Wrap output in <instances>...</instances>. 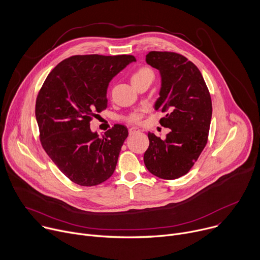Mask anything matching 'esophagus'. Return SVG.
I'll list each match as a JSON object with an SVG mask.
<instances>
[{
    "instance_id": "obj_1",
    "label": "esophagus",
    "mask_w": 260,
    "mask_h": 260,
    "mask_svg": "<svg viewBox=\"0 0 260 260\" xmlns=\"http://www.w3.org/2000/svg\"><path fill=\"white\" fill-rule=\"evenodd\" d=\"M139 132H140V128H138V127H131L129 128V135H134V134L139 133Z\"/></svg>"
}]
</instances>
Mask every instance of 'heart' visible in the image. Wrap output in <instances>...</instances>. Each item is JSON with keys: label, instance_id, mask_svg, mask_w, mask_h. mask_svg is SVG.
<instances>
[{"label": "heart", "instance_id": "obj_1", "mask_svg": "<svg viewBox=\"0 0 260 260\" xmlns=\"http://www.w3.org/2000/svg\"><path fill=\"white\" fill-rule=\"evenodd\" d=\"M154 79V73L153 71L149 68V67H140L138 68L134 74L132 75V83L136 84L142 81H153ZM144 111L145 110H139V111H135V112L131 113L129 115H127L125 117V120L131 122V123H139L144 115Z\"/></svg>", "mask_w": 260, "mask_h": 260}]
</instances>
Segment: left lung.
<instances>
[{"mask_svg": "<svg viewBox=\"0 0 260 260\" xmlns=\"http://www.w3.org/2000/svg\"><path fill=\"white\" fill-rule=\"evenodd\" d=\"M146 61L160 71V96L155 110L166 112L160 125L171 128L165 140L148 133L144 164L151 174L174 180L186 175L207 145L212 100L198 67L182 54L150 51Z\"/></svg>", "mask_w": 260, "mask_h": 260, "instance_id": "obj_1", "label": "left lung"}]
</instances>
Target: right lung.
Masks as SVG:
<instances>
[{
	"label": "right lung",
	"mask_w": 260,
	"mask_h": 260,
	"mask_svg": "<svg viewBox=\"0 0 260 260\" xmlns=\"http://www.w3.org/2000/svg\"><path fill=\"white\" fill-rule=\"evenodd\" d=\"M134 55H73L47 76L36 100V119L45 152L72 182L95 186L113 175L126 126L115 124L102 138L90 121L108 107L109 82Z\"/></svg>",
	"instance_id": "1"
}]
</instances>
